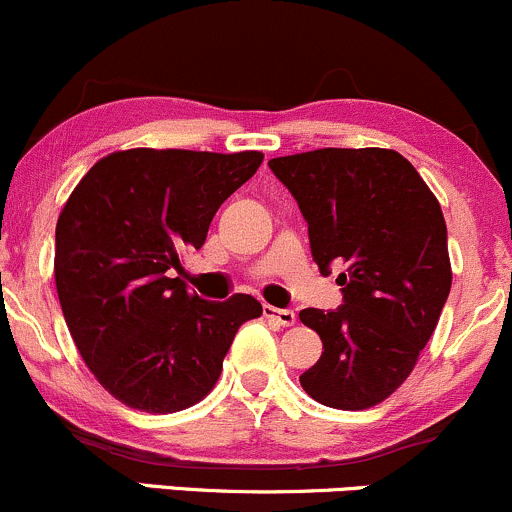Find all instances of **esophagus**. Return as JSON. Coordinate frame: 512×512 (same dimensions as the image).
I'll return each instance as SVG.
<instances>
[{"label":"esophagus","mask_w":512,"mask_h":512,"mask_svg":"<svg viewBox=\"0 0 512 512\" xmlns=\"http://www.w3.org/2000/svg\"><path fill=\"white\" fill-rule=\"evenodd\" d=\"M265 316L274 321L277 326H294L297 324V314L292 309H277V306H265Z\"/></svg>","instance_id":"esophagus-1"}]
</instances>
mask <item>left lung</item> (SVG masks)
<instances>
[{
  "mask_svg": "<svg viewBox=\"0 0 512 512\" xmlns=\"http://www.w3.org/2000/svg\"><path fill=\"white\" fill-rule=\"evenodd\" d=\"M270 169L297 198L319 270L343 267V306L299 314L324 343L299 383L333 410L380 405L410 378L449 297L437 196L395 149H314Z\"/></svg>",
  "mask_w": 512,
  "mask_h": 512,
  "instance_id": "left-lung-1",
  "label": "left lung"
}]
</instances>
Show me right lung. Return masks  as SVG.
Masks as SVG:
<instances>
[{"label":"right lung","instance_id":"add662e5","mask_svg":"<svg viewBox=\"0 0 512 512\" xmlns=\"http://www.w3.org/2000/svg\"><path fill=\"white\" fill-rule=\"evenodd\" d=\"M262 159L125 149L95 161L68 196L56 223L58 301L85 365L122 405L171 414L201 402L238 328L262 316L250 294L206 301L174 277Z\"/></svg>","mask_w":512,"mask_h":512}]
</instances>
